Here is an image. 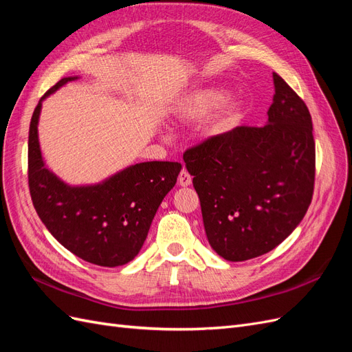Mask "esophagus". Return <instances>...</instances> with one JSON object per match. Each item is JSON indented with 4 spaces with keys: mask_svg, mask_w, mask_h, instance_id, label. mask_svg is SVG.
Instances as JSON below:
<instances>
[{
    "mask_svg": "<svg viewBox=\"0 0 352 352\" xmlns=\"http://www.w3.org/2000/svg\"><path fill=\"white\" fill-rule=\"evenodd\" d=\"M177 182L180 186H189L190 184H192V177H190V175L186 172V170H182L177 177Z\"/></svg>",
    "mask_w": 352,
    "mask_h": 352,
    "instance_id": "34e87169",
    "label": "esophagus"
}]
</instances>
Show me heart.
I'll use <instances>...</instances> for the list:
<instances>
[{"mask_svg":"<svg viewBox=\"0 0 352 352\" xmlns=\"http://www.w3.org/2000/svg\"><path fill=\"white\" fill-rule=\"evenodd\" d=\"M226 91L221 88H202L190 92L180 100L175 110V119L184 123H195L214 111L220 103V109L207 123V132L211 135L226 131L235 120L238 105L233 100H226Z\"/></svg>","mask_w":352,"mask_h":352,"instance_id":"1","label":"heart"}]
</instances>
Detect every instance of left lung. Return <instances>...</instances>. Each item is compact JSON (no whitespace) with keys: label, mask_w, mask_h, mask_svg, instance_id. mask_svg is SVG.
<instances>
[{"label":"left lung","mask_w":352,"mask_h":352,"mask_svg":"<svg viewBox=\"0 0 352 352\" xmlns=\"http://www.w3.org/2000/svg\"><path fill=\"white\" fill-rule=\"evenodd\" d=\"M273 83L264 126H238L184 154L207 239L228 261L251 260L278 247L313 198L310 111L279 74L273 73Z\"/></svg>","instance_id":"1"}]
</instances>
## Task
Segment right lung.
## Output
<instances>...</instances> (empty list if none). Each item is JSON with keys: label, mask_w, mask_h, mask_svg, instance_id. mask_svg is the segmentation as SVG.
<instances>
[{"label": "right lung", "mask_w": 352, "mask_h": 352, "mask_svg": "<svg viewBox=\"0 0 352 352\" xmlns=\"http://www.w3.org/2000/svg\"><path fill=\"white\" fill-rule=\"evenodd\" d=\"M78 76L63 78L38 102L29 127V189L50 233L79 258L117 267L141 251L155 212L176 185L182 164L145 162L127 166L98 184L69 185L50 170L41 153L42 102Z\"/></svg>", "instance_id": "add662e5"}]
</instances>
